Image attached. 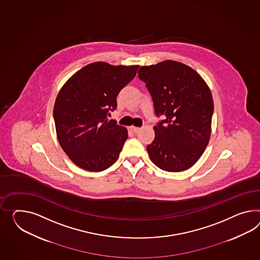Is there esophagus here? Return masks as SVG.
<instances>
[{"label":"esophagus","mask_w":260,"mask_h":260,"mask_svg":"<svg viewBox=\"0 0 260 260\" xmlns=\"http://www.w3.org/2000/svg\"><path fill=\"white\" fill-rule=\"evenodd\" d=\"M130 130L133 132V133H138L140 130V127L136 126H130Z\"/></svg>","instance_id":"obj_1"}]
</instances>
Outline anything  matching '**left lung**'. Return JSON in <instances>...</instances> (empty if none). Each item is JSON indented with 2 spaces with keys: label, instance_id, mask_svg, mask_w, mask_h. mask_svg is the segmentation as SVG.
Wrapping results in <instances>:
<instances>
[{
  "label": "left lung",
  "instance_id": "1",
  "mask_svg": "<svg viewBox=\"0 0 260 260\" xmlns=\"http://www.w3.org/2000/svg\"><path fill=\"white\" fill-rule=\"evenodd\" d=\"M138 74L152 96L155 116H164L147 145L150 158L166 172L187 170L210 139L214 105L209 87L193 69L173 60L143 66Z\"/></svg>",
  "mask_w": 260,
  "mask_h": 260
}]
</instances>
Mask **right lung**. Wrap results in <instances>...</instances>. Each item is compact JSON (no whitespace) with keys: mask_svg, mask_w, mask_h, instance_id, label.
Wrapping results in <instances>:
<instances>
[{"mask_svg":"<svg viewBox=\"0 0 260 260\" xmlns=\"http://www.w3.org/2000/svg\"><path fill=\"white\" fill-rule=\"evenodd\" d=\"M139 68L95 62L60 89L53 107L55 130L60 146L75 165L102 172L118 159L128 133L107 116L117 108L118 94Z\"/></svg>","mask_w":260,"mask_h":260,"instance_id":"add662e5","label":"right lung"}]
</instances>
